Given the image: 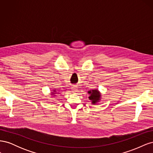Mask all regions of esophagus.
<instances>
[{"label":"esophagus","instance_id":"1","mask_svg":"<svg viewBox=\"0 0 153 153\" xmlns=\"http://www.w3.org/2000/svg\"><path fill=\"white\" fill-rule=\"evenodd\" d=\"M76 89H77L76 87L75 86V85H73V86L71 87V91H72L73 92H76Z\"/></svg>","mask_w":153,"mask_h":153}]
</instances>
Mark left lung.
<instances>
[{
	"instance_id": "left-lung-1",
	"label": "left lung",
	"mask_w": 153,
	"mask_h": 153,
	"mask_svg": "<svg viewBox=\"0 0 153 153\" xmlns=\"http://www.w3.org/2000/svg\"><path fill=\"white\" fill-rule=\"evenodd\" d=\"M88 94H89V99L91 101V103L92 105H96L100 102L101 99V92L99 91L98 89H92L90 90L87 92Z\"/></svg>"
}]
</instances>
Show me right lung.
I'll return each instance as SVG.
<instances>
[{"mask_svg":"<svg viewBox=\"0 0 153 153\" xmlns=\"http://www.w3.org/2000/svg\"><path fill=\"white\" fill-rule=\"evenodd\" d=\"M59 94V92L55 90V89L52 90V91L51 92V93H50V94H51V95L53 96L52 97H54V96H56V94Z\"/></svg>","mask_w":153,"mask_h":153,"instance_id":"right-lung-1","label":"right lung"}]
</instances>
